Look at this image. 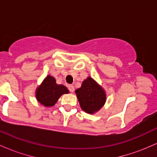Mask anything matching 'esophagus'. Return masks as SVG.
Here are the masks:
<instances>
[{
	"label": "esophagus",
	"mask_w": 157,
	"mask_h": 157,
	"mask_svg": "<svg viewBox=\"0 0 157 157\" xmlns=\"http://www.w3.org/2000/svg\"><path fill=\"white\" fill-rule=\"evenodd\" d=\"M68 90H69L71 92H74V91H75V87H74V86H72V85H69V86H68Z\"/></svg>",
	"instance_id": "obj_1"
}]
</instances>
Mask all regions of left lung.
Instances as JSON below:
<instances>
[{
	"mask_svg": "<svg viewBox=\"0 0 157 157\" xmlns=\"http://www.w3.org/2000/svg\"><path fill=\"white\" fill-rule=\"evenodd\" d=\"M81 109L86 113H93L100 109L105 102L103 89L93 80L88 77L80 89L75 91Z\"/></svg>",
	"mask_w": 157,
	"mask_h": 157,
	"instance_id": "1",
	"label": "left lung"
}]
</instances>
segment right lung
I'll return each mask as SVG.
<instances>
[{
	"mask_svg": "<svg viewBox=\"0 0 157 157\" xmlns=\"http://www.w3.org/2000/svg\"><path fill=\"white\" fill-rule=\"evenodd\" d=\"M68 93L67 88L63 85H57L55 79L48 75L36 91V97L42 105L53 106L61 95Z\"/></svg>",
	"mask_w": 157,
	"mask_h": 157,
	"instance_id": "right-lung-1",
	"label": "right lung"
}]
</instances>
